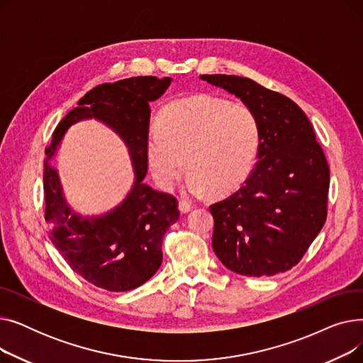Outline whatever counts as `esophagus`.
Listing matches in <instances>:
<instances>
[{"label":"esophagus","mask_w":363,"mask_h":363,"mask_svg":"<svg viewBox=\"0 0 363 363\" xmlns=\"http://www.w3.org/2000/svg\"><path fill=\"white\" fill-rule=\"evenodd\" d=\"M193 208V204L189 203V201H186V200H181L179 201V211L182 212V213H186V212H189Z\"/></svg>","instance_id":"1"}]
</instances>
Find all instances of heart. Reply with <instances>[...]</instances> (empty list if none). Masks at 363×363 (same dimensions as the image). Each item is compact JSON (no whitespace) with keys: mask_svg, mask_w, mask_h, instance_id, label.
<instances>
[{"mask_svg":"<svg viewBox=\"0 0 363 363\" xmlns=\"http://www.w3.org/2000/svg\"><path fill=\"white\" fill-rule=\"evenodd\" d=\"M257 145L259 125L249 107L197 94L163 108L145 152L160 188H174L188 167L185 191L203 196L234 188L249 172Z\"/></svg>","mask_w":363,"mask_h":363,"instance_id":"obj_1","label":"heart"}]
</instances>
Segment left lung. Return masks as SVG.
<instances>
[{
	"instance_id": "obj_1",
	"label": "left lung",
	"mask_w": 363,
	"mask_h": 363,
	"mask_svg": "<svg viewBox=\"0 0 363 363\" xmlns=\"http://www.w3.org/2000/svg\"><path fill=\"white\" fill-rule=\"evenodd\" d=\"M249 107L259 125L257 163L240 189L212 204V247L245 277L296 266L327 220L330 167L304 111L285 95L234 74H201Z\"/></svg>"
}]
</instances>
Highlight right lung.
Returning <instances> with one entry per match:
<instances>
[{"instance_id":"obj_1","label":"right lung","mask_w":363,"mask_h":363,"mask_svg":"<svg viewBox=\"0 0 363 363\" xmlns=\"http://www.w3.org/2000/svg\"><path fill=\"white\" fill-rule=\"evenodd\" d=\"M170 78L135 76L88 91L52 132L45 148L53 155L67 128L95 117L108 124L130 148L138 179L124 203L100 218L71 213L61 194L55 169L44 163L45 222L54 247L74 274L107 291H129L147 282L160 268L163 237L179 218L178 200L144 184L150 101L157 100Z\"/></svg>"}]
</instances>
